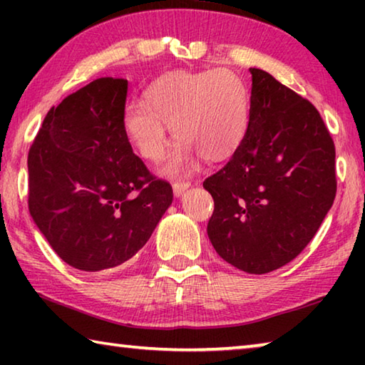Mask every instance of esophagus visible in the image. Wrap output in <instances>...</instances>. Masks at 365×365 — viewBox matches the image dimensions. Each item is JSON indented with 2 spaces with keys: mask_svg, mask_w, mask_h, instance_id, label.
Here are the masks:
<instances>
[{
  "mask_svg": "<svg viewBox=\"0 0 365 365\" xmlns=\"http://www.w3.org/2000/svg\"><path fill=\"white\" fill-rule=\"evenodd\" d=\"M183 183H175L174 185V190H175V193H178V191H183Z\"/></svg>",
  "mask_w": 365,
  "mask_h": 365,
  "instance_id": "obj_1",
  "label": "esophagus"
}]
</instances>
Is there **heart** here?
Returning a JSON list of instances; mask_svg holds the SVG:
<instances>
[{
  "label": "heart",
  "mask_w": 365,
  "mask_h": 365,
  "mask_svg": "<svg viewBox=\"0 0 365 365\" xmlns=\"http://www.w3.org/2000/svg\"><path fill=\"white\" fill-rule=\"evenodd\" d=\"M243 135V115L237 104H227L219 115V127L215 132L212 150L202 151L214 158H227L237 150Z\"/></svg>",
  "instance_id": "b5f03b06"
}]
</instances>
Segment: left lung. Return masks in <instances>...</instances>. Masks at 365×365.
<instances>
[{
	"instance_id": "1",
	"label": "left lung",
	"mask_w": 365,
	"mask_h": 365,
	"mask_svg": "<svg viewBox=\"0 0 365 365\" xmlns=\"http://www.w3.org/2000/svg\"><path fill=\"white\" fill-rule=\"evenodd\" d=\"M127 82L96 78L51 108L29 150V211L58 256L98 272L145 246L172 202L125 132Z\"/></svg>"
}]
</instances>
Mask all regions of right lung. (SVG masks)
<instances>
[{
	"label": "right lung",
	"instance_id": "obj_1",
	"mask_svg": "<svg viewBox=\"0 0 365 365\" xmlns=\"http://www.w3.org/2000/svg\"><path fill=\"white\" fill-rule=\"evenodd\" d=\"M250 72L248 128L202 187L214 200L215 251L261 275L293 261L317 233L336 193L335 145L312 103L267 72Z\"/></svg>",
	"mask_w": 365,
	"mask_h": 365
}]
</instances>
